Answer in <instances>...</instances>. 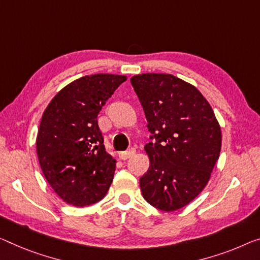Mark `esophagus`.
I'll return each mask as SVG.
<instances>
[{
  "mask_svg": "<svg viewBox=\"0 0 260 260\" xmlns=\"http://www.w3.org/2000/svg\"><path fill=\"white\" fill-rule=\"evenodd\" d=\"M136 153V150L135 149H129L125 152H121L119 153V158L122 159V160H126V159H129L130 157H133V155Z\"/></svg>",
  "mask_w": 260,
  "mask_h": 260,
  "instance_id": "esophagus-1",
  "label": "esophagus"
}]
</instances>
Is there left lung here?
Returning <instances> with one entry per match:
<instances>
[{
    "instance_id": "8db88e82",
    "label": "left lung",
    "mask_w": 260,
    "mask_h": 260,
    "mask_svg": "<svg viewBox=\"0 0 260 260\" xmlns=\"http://www.w3.org/2000/svg\"><path fill=\"white\" fill-rule=\"evenodd\" d=\"M131 85L145 113L150 167L139 179L143 198L154 208L174 211L205 188L219 157L221 127L197 87L172 74L144 73Z\"/></svg>"
}]
</instances>
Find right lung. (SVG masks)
I'll use <instances>...</instances> for the list:
<instances>
[{
	"label": "right lung",
	"instance_id": "add662e5",
	"mask_svg": "<svg viewBox=\"0 0 260 260\" xmlns=\"http://www.w3.org/2000/svg\"><path fill=\"white\" fill-rule=\"evenodd\" d=\"M124 75L94 74L74 80L51 100L39 125L37 155L58 197L74 207L106 197L116 160L106 152L98 115Z\"/></svg>",
	"mask_w": 260,
	"mask_h": 260
}]
</instances>
